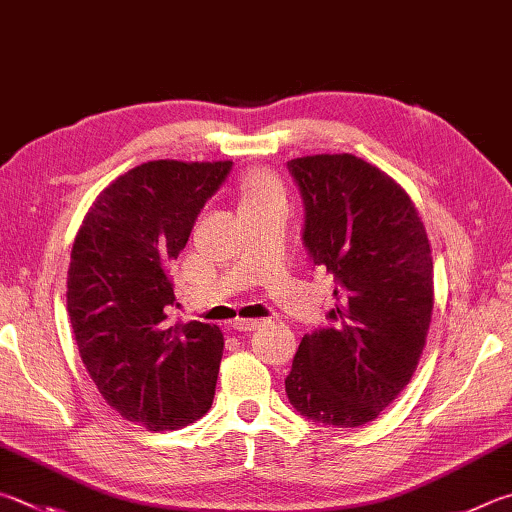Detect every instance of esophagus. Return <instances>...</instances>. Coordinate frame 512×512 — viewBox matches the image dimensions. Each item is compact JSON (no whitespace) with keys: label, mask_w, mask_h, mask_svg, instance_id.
I'll return each instance as SVG.
<instances>
[{"label":"esophagus","mask_w":512,"mask_h":512,"mask_svg":"<svg viewBox=\"0 0 512 512\" xmlns=\"http://www.w3.org/2000/svg\"><path fill=\"white\" fill-rule=\"evenodd\" d=\"M230 324H232V329H235V331H255L259 324H262V320H257V318H237V320H232Z\"/></svg>","instance_id":"obj_1"}]
</instances>
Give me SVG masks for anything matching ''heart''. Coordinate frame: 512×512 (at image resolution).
<instances>
[{
    "mask_svg": "<svg viewBox=\"0 0 512 512\" xmlns=\"http://www.w3.org/2000/svg\"><path fill=\"white\" fill-rule=\"evenodd\" d=\"M280 197H284V194L273 174L257 170L244 176V181H241V203L244 206H253V203H264Z\"/></svg>",
    "mask_w": 512,
    "mask_h": 512,
    "instance_id": "obj_1",
    "label": "heart"
}]
</instances>
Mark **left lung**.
<instances>
[{"label": "left lung", "mask_w": 512, "mask_h": 512, "mask_svg": "<svg viewBox=\"0 0 512 512\" xmlns=\"http://www.w3.org/2000/svg\"><path fill=\"white\" fill-rule=\"evenodd\" d=\"M304 199V246L333 275L329 327L306 333L288 401L315 423L358 427L410 383L434 309L432 250L414 201L353 154L288 161Z\"/></svg>", "instance_id": "obj_1"}]
</instances>
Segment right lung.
<instances>
[{
	"label": "right lung",
	"instance_id": "right-lung-1",
	"mask_svg": "<svg viewBox=\"0 0 512 512\" xmlns=\"http://www.w3.org/2000/svg\"><path fill=\"white\" fill-rule=\"evenodd\" d=\"M232 161H147L102 190L73 241L67 311L109 407L150 432L190 425L215 398L224 333L176 322L167 268Z\"/></svg>",
	"mask_w": 512,
	"mask_h": 512
}]
</instances>
